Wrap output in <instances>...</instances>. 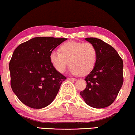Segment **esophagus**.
I'll use <instances>...</instances> for the list:
<instances>
[{
  "label": "esophagus",
  "mask_w": 135,
  "mask_h": 135,
  "mask_svg": "<svg viewBox=\"0 0 135 135\" xmlns=\"http://www.w3.org/2000/svg\"><path fill=\"white\" fill-rule=\"evenodd\" d=\"M68 80H71V81H75V80H76V79H73V78H68Z\"/></svg>",
  "instance_id": "esophagus-1"
}]
</instances>
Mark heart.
Segmentation results:
<instances>
[{"mask_svg":"<svg viewBox=\"0 0 135 135\" xmlns=\"http://www.w3.org/2000/svg\"><path fill=\"white\" fill-rule=\"evenodd\" d=\"M97 57L96 47L91 43L69 41L60 46L59 52L50 53V61L59 73H64L70 64L71 73L85 76L94 69Z\"/></svg>","mask_w":135,"mask_h":135,"instance_id":"obj_1","label":"heart"}]
</instances>
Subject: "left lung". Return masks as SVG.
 I'll list each match as a JSON object with an SVG mask.
<instances>
[{"label":"left lung","instance_id":"8db88e82","mask_svg":"<svg viewBox=\"0 0 135 135\" xmlns=\"http://www.w3.org/2000/svg\"><path fill=\"white\" fill-rule=\"evenodd\" d=\"M85 39L96 47L98 57L94 69L85 78L86 88L80 95L92 108H106L114 102L122 86V59L112 46L100 39Z\"/></svg>","mask_w":135,"mask_h":135}]
</instances>
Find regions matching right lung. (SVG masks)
<instances>
[{
	"label": "right lung",
	"mask_w": 135,
	"mask_h": 135,
	"mask_svg": "<svg viewBox=\"0 0 135 135\" xmlns=\"http://www.w3.org/2000/svg\"><path fill=\"white\" fill-rule=\"evenodd\" d=\"M67 38L35 37L20 44L9 64L11 89L24 104L42 109L54 100L66 79L50 61L52 51Z\"/></svg>",
	"instance_id": "obj_1"
}]
</instances>
